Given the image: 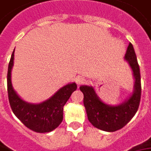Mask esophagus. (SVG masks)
I'll list each match as a JSON object with an SVG mask.
<instances>
[{
	"instance_id": "1",
	"label": "esophagus",
	"mask_w": 151,
	"mask_h": 151,
	"mask_svg": "<svg viewBox=\"0 0 151 151\" xmlns=\"http://www.w3.org/2000/svg\"><path fill=\"white\" fill-rule=\"evenodd\" d=\"M86 81V79L84 77H82V76H77V77L76 78V83L77 84L78 86H81L83 84H85Z\"/></svg>"
}]
</instances>
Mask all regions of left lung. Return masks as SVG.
Returning a JSON list of instances; mask_svg holds the SVG:
<instances>
[{
	"instance_id": "left-lung-1",
	"label": "left lung",
	"mask_w": 151,
	"mask_h": 151,
	"mask_svg": "<svg viewBox=\"0 0 151 151\" xmlns=\"http://www.w3.org/2000/svg\"><path fill=\"white\" fill-rule=\"evenodd\" d=\"M124 60L132 70L134 86L132 93L125 101L117 105H110L101 100L92 86H81L84 105L90 123L98 129L113 132L126 126L137 112L141 100V86L140 67L132 43H129Z\"/></svg>"
}]
</instances>
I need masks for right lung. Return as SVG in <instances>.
Returning <instances> with one entry per match:
<instances>
[{
    "label": "right lung",
    "mask_w": 151,
    "mask_h": 151,
    "mask_svg": "<svg viewBox=\"0 0 151 151\" xmlns=\"http://www.w3.org/2000/svg\"><path fill=\"white\" fill-rule=\"evenodd\" d=\"M14 52L8 65L7 90L10 107L14 114L30 130L39 133L50 132L61 124L63 119V107L71 93L77 89L75 82L59 89L49 99L39 104H31L19 96L12 86L11 70L14 65Z\"/></svg>",
    "instance_id": "1"
}]
</instances>
